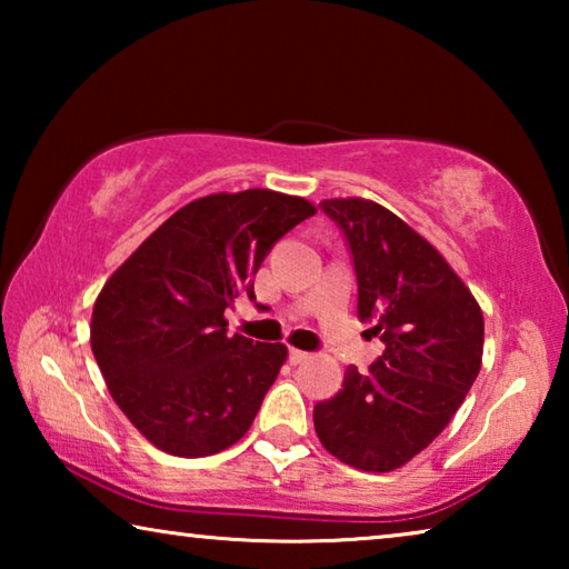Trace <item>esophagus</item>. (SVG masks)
<instances>
[{
  "instance_id": "34e87169",
  "label": "esophagus",
  "mask_w": 569,
  "mask_h": 569,
  "mask_svg": "<svg viewBox=\"0 0 569 569\" xmlns=\"http://www.w3.org/2000/svg\"><path fill=\"white\" fill-rule=\"evenodd\" d=\"M311 359V353H306V351H301V349H291L288 351V361L291 363H303V361H308Z\"/></svg>"
}]
</instances>
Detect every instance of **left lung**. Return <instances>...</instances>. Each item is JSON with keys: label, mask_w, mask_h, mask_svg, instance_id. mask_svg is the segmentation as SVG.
<instances>
[{"label": "left lung", "mask_w": 569, "mask_h": 569, "mask_svg": "<svg viewBox=\"0 0 569 569\" xmlns=\"http://www.w3.org/2000/svg\"><path fill=\"white\" fill-rule=\"evenodd\" d=\"M349 240L359 319L387 349L369 371L349 366L343 389L313 407L321 445L361 471H393L427 449L481 369L485 316L445 256L366 198L321 203Z\"/></svg>", "instance_id": "left-lung-1"}]
</instances>
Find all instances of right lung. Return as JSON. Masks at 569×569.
<instances>
[{
    "mask_svg": "<svg viewBox=\"0 0 569 569\" xmlns=\"http://www.w3.org/2000/svg\"><path fill=\"white\" fill-rule=\"evenodd\" d=\"M316 206L286 192H213L172 213L114 271L90 343L132 427L172 457L218 455L246 435L288 356L228 336L226 308L256 298L268 250Z\"/></svg>",
    "mask_w": 569,
    "mask_h": 569,
    "instance_id": "add662e5",
    "label": "right lung"
}]
</instances>
